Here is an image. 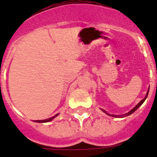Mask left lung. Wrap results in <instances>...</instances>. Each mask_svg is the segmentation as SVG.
<instances>
[{"mask_svg": "<svg viewBox=\"0 0 157 157\" xmlns=\"http://www.w3.org/2000/svg\"><path fill=\"white\" fill-rule=\"evenodd\" d=\"M148 93H149V90H148V91H147V95H146V97H145L144 99H142V100L140 101V102H139V103L137 104V105H136V106L134 107V109H131V110L129 112H128V113H126V114H124V115H111V114H109L108 112H105V110H103V109H102V110L103 111V112H105V113H106L107 115H110V116H112V117H115V118H123V117H126V116H128V115H131V114H132L133 112H135V111L137 110V109H138L139 107H140V105H141L142 104L144 103V101H145V99H147V95H148Z\"/></svg>", "mask_w": 157, "mask_h": 157, "instance_id": "1", "label": "left lung"}]
</instances>
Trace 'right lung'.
<instances>
[{
    "label": "right lung",
    "mask_w": 157,
    "mask_h": 157,
    "mask_svg": "<svg viewBox=\"0 0 157 157\" xmlns=\"http://www.w3.org/2000/svg\"><path fill=\"white\" fill-rule=\"evenodd\" d=\"M57 115H55V116H53V117H52V118H48V119H45V120H36V121H36V122H39V123L48 122V121H52V120L54 118H55V117H56Z\"/></svg>",
    "instance_id": "add662e5"
}]
</instances>
